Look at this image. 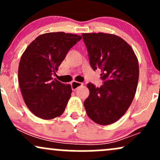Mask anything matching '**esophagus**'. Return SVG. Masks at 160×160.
<instances>
[{"instance_id": "esophagus-1", "label": "esophagus", "mask_w": 160, "mask_h": 160, "mask_svg": "<svg viewBox=\"0 0 160 160\" xmlns=\"http://www.w3.org/2000/svg\"><path fill=\"white\" fill-rule=\"evenodd\" d=\"M71 89H72V90H76V89H78L79 86H82V82H80L73 81L71 83Z\"/></svg>"}]
</instances>
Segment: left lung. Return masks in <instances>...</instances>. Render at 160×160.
<instances>
[{
    "label": "left lung",
    "instance_id": "8db88e82",
    "mask_svg": "<svg viewBox=\"0 0 160 160\" xmlns=\"http://www.w3.org/2000/svg\"><path fill=\"white\" fill-rule=\"evenodd\" d=\"M82 39L94 71L100 69L104 84L88 83L84 101L86 113L96 123L106 126L117 122L132 102L139 78L138 58L131 46L119 36L106 33H84Z\"/></svg>",
    "mask_w": 160,
    "mask_h": 160
}]
</instances>
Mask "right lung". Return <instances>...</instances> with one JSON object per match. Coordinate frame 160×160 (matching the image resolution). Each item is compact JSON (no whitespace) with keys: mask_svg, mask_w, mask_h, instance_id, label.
<instances>
[{"mask_svg":"<svg viewBox=\"0 0 160 160\" xmlns=\"http://www.w3.org/2000/svg\"><path fill=\"white\" fill-rule=\"evenodd\" d=\"M76 34L50 32L38 36L20 59L18 79L24 102L43 120L59 117L71 98V86L52 80L69 49L81 40Z\"/></svg>","mask_w":160,"mask_h":160,"instance_id":"1","label":"right lung"}]
</instances>
